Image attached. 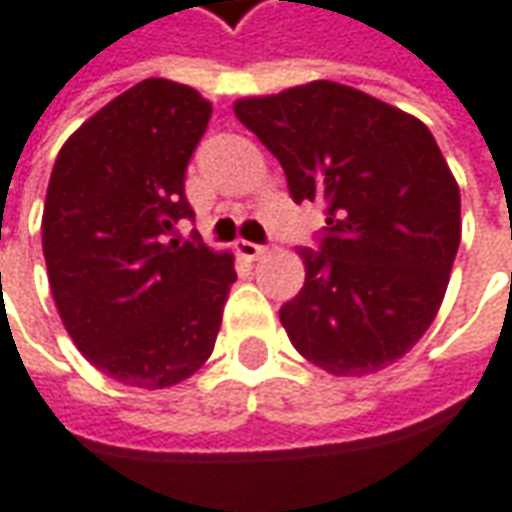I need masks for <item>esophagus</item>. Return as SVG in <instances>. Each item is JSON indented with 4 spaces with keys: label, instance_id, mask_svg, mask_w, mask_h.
Returning a JSON list of instances; mask_svg holds the SVG:
<instances>
[{
    "label": "esophagus",
    "instance_id": "34e87169",
    "mask_svg": "<svg viewBox=\"0 0 512 512\" xmlns=\"http://www.w3.org/2000/svg\"><path fill=\"white\" fill-rule=\"evenodd\" d=\"M238 255L246 257V260H257V257L266 255V249L260 246V243H252V240H238Z\"/></svg>",
    "mask_w": 512,
    "mask_h": 512
}]
</instances>
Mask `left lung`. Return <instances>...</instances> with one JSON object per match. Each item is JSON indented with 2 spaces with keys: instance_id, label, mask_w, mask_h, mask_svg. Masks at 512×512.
Returning <instances> with one entry per match:
<instances>
[{
  "instance_id": "8db88e82",
  "label": "left lung",
  "mask_w": 512,
  "mask_h": 512,
  "mask_svg": "<svg viewBox=\"0 0 512 512\" xmlns=\"http://www.w3.org/2000/svg\"><path fill=\"white\" fill-rule=\"evenodd\" d=\"M297 203H326L320 252L280 309L291 345L334 377H365L428 331L462 240L459 184L431 130L337 81L235 101Z\"/></svg>"
}]
</instances>
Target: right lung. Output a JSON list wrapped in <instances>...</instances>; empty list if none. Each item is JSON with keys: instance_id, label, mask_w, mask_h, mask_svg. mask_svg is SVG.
Instances as JSON below:
<instances>
[{"instance_id": "add662e5", "label": "right lung", "mask_w": 512, "mask_h": 512, "mask_svg": "<svg viewBox=\"0 0 512 512\" xmlns=\"http://www.w3.org/2000/svg\"><path fill=\"white\" fill-rule=\"evenodd\" d=\"M212 104L144 79L64 141L47 184L42 249L70 340L101 374L169 388L209 360L235 274L232 252L175 240L195 218L186 164Z\"/></svg>"}]
</instances>
